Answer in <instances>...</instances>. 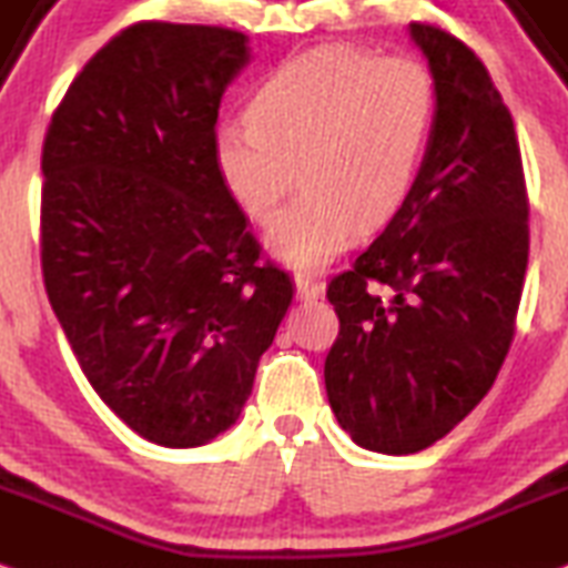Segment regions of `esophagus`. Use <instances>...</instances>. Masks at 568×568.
I'll list each match as a JSON object with an SVG mask.
<instances>
[{
  "instance_id": "34e87169",
  "label": "esophagus",
  "mask_w": 568,
  "mask_h": 568,
  "mask_svg": "<svg viewBox=\"0 0 568 568\" xmlns=\"http://www.w3.org/2000/svg\"><path fill=\"white\" fill-rule=\"evenodd\" d=\"M295 282H297V295L303 300H316L324 295V284L316 282V278L305 276V273H297Z\"/></svg>"
}]
</instances>
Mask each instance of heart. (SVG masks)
<instances>
[{"label": "heart", "instance_id": "1", "mask_svg": "<svg viewBox=\"0 0 568 568\" xmlns=\"http://www.w3.org/2000/svg\"><path fill=\"white\" fill-rule=\"evenodd\" d=\"M438 90L415 55L326 44L260 79L246 122L212 138L220 183L252 223H268L295 185L268 246L295 268H318L356 233L388 225L409 199L436 124Z\"/></svg>", "mask_w": 568, "mask_h": 568}]
</instances>
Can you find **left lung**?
I'll use <instances>...</instances> for the list:
<instances>
[{
  "mask_svg": "<svg viewBox=\"0 0 568 568\" xmlns=\"http://www.w3.org/2000/svg\"><path fill=\"white\" fill-rule=\"evenodd\" d=\"M409 31L438 90L428 151L398 215L326 286L339 318L326 396L353 442L385 455L436 444L489 393L529 263L508 105L463 39L419 20Z\"/></svg>",
  "mask_w": 568,
  "mask_h": 568,
  "instance_id": "1",
  "label": "left lung"
}]
</instances>
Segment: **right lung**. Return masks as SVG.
<instances>
[{"label":"right lung","mask_w":568,"mask_h":568,"mask_svg":"<svg viewBox=\"0 0 568 568\" xmlns=\"http://www.w3.org/2000/svg\"><path fill=\"white\" fill-rule=\"evenodd\" d=\"M250 60L223 26L140 20L77 73L42 145V276L84 377L170 449L229 430L295 284L220 183V98Z\"/></svg>","instance_id":"1"}]
</instances>
